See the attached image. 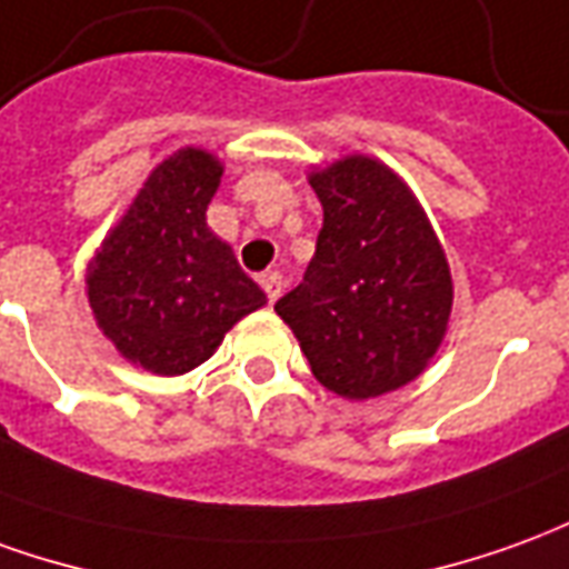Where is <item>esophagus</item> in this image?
Listing matches in <instances>:
<instances>
[{"label":"esophagus","instance_id":"34e87169","mask_svg":"<svg viewBox=\"0 0 569 569\" xmlns=\"http://www.w3.org/2000/svg\"><path fill=\"white\" fill-rule=\"evenodd\" d=\"M261 289H264V296H268V301H277V298H280V292H283V277H280V273H264V277H261Z\"/></svg>","mask_w":569,"mask_h":569}]
</instances>
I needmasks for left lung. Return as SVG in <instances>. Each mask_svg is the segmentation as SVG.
Wrapping results in <instances>:
<instances>
[{
  "mask_svg": "<svg viewBox=\"0 0 569 569\" xmlns=\"http://www.w3.org/2000/svg\"><path fill=\"white\" fill-rule=\"evenodd\" d=\"M323 228L305 280L273 311L317 381L367 400L412 381L443 341L452 308L447 256L388 166L348 157L311 174Z\"/></svg>",
  "mask_w": 569,
  "mask_h": 569,
  "instance_id": "obj_1",
  "label": "left lung"
}]
</instances>
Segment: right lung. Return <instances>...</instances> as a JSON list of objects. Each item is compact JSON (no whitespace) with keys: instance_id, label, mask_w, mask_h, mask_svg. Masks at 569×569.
<instances>
[{"instance_id":"1","label":"right lung","mask_w":569,"mask_h":569,"mask_svg":"<svg viewBox=\"0 0 569 569\" xmlns=\"http://www.w3.org/2000/svg\"><path fill=\"white\" fill-rule=\"evenodd\" d=\"M221 162L184 147L147 178L89 268V305L117 351L157 376L206 363L264 292L206 224Z\"/></svg>"}]
</instances>
